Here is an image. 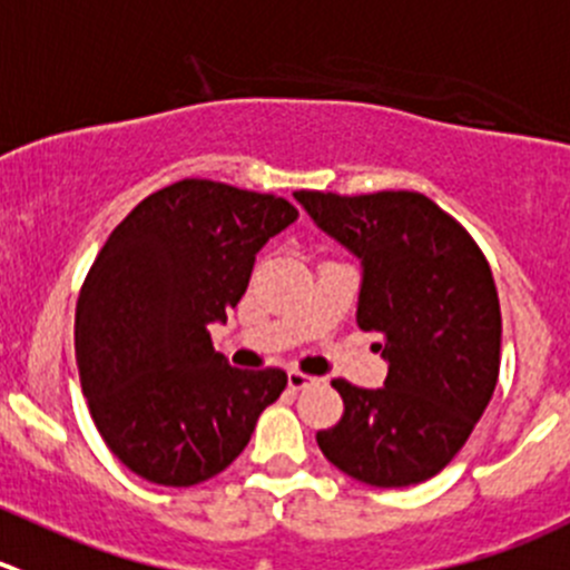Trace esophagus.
<instances>
[{"label":"esophagus","mask_w":570,"mask_h":570,"mask_svg":"<svg viewBox=\"0 0 570 570\" xmlns=\"http://www.w3.org/2000/svg\"><path fill=\"white\" fill-rule=\"evenodd\" d=\"M286 381H289V390H306V386H312L314 381V375H306V373H301V370H289V375H286Z\"/></svg>","instance_id":"obj_1"}]
</instances>
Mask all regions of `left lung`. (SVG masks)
<instances>
[{
  "label": "left lung",
  "mask_w": 570,
  "mask_h": 570,
  "mask_svg": "<svg viewBox=\"0 0 570 570\" xmlns=\"http://www.w3.org/2000/svg\"><path fill=\"white\" fill-rule=\"evenodd\" d=\"M320 230L362 262L356 323L384 336L381 390L334 379L345 412L317 432L331 465L373 488L438 476L488 409L501 364V306L473 236L417 191H295Z\"/></svg>",
  "instance_id": "8db88e82"
}]
</instances>
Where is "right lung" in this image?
<instances>
[{
  "label": "right lung",
  "instance_id": "add662e5",
  "mask_svg": "<svg viewBox=\"0 0 570 570\" xmlns=\"http://www.w3.org/2000/svg\"><path fill=\"white\" fill-rule=\"evenodd\" d=\"M295 219L284 197L186 178L138 203L97 253L77 297V367L97 432L136 476H217L284 392V370L230 367L208 325L225 323L256 253Z\"/></svg>",
  "mask_w": 570,
  "mask_h": 570
}]
</instances>
